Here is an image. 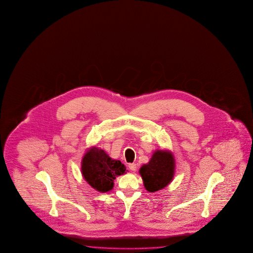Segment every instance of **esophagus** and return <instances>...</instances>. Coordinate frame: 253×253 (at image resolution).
I'll use <instances>...</instances> for the list:
<instances>
[{
	"mask_svg": "<svg viewBox=\"0 0 253 253\" xmlns=\"http://www.w3.org/2000/svg\"><path fill=\"white\" fill-rule=\"evenodd\" d=\"M128 167L131 171H135L136 170V164H128Z\"/></svg>",
	"mask_w": 253,
	"mask_h": 253,
	"instance_id": "1",
	"label": "esophagus"
}]
</instances>
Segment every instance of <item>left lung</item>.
<instances>
[{"instance_id": "obj_1", "label": "left lung", "mask_w": 253, "mask_h": 253, "mask_svg": "<svg viewBox=\"0 0 253 253\" xmlns=\"http://www.w3.org/2000/svg\"><path fill=\"white\" fill-rule=\"evenodd\" d=\"M175 163L173 155L168 150H156L149 163L140 168L143 184L149 192L166 188L174 175Z\"/></svg>"}]
</instances>
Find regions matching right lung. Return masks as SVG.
<instances>
[{
    "instance_id": "right-lung-1",
    "label": "right lung",
    "mask_w": 253,
    "mask_h": 253,
    "mask_svg": "<svg viewBox=\"0 0 253 253\" xmlns=\"http://www.w3.org/2000/svg\"><path fill=\"white\" fill-rule=\"evenodd\" d=\"M120 160L111 159L103 150L92 147L84 155L82 161V172L87 183L99 192L112 190L116 177L126 172Z\"/></svg>"
}]
</instances>
